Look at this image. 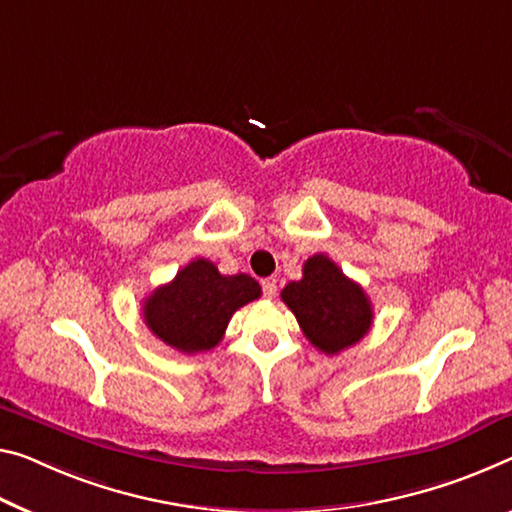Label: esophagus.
Instances as JSON below:
<instances>
[{
  "label": "esophagus",
  "instance_id": "obj_1",
  "mask_svg": "<svg viewBox=\"0 0 512 512\" xmlns=\"http://www.w3.org/2000/svg\"><path fill=\"white\" fill-rule=\"evenodd\" d=\"M261 286H263V295L267 297V300H272V297L277 295V279H265Z\"/></svg>",
  "mask_w": 512,
  "mask_h": 512
}]
</instances>
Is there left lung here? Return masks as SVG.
<instances>
[{"label": "left lung", "instance_id": "1", "mask_svg": "<svg viewBox=\"0 0 512 512\" xmlns=\"http://www.w3.org/2000/svg\"><path fill=\"white\" fill-rule=\"evenodd\" d=\"M281 300L295 313L311 345L325 355L359 343L373 325V306L364 288L325 254L304 263L302 279L290 281Z\"/></svg>", "mask_w": 512, "mask_h": 512}]
</instances>
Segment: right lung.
Wrapping results in <instances>:
<instances>
[{
    "label": "right lung",
    "instance_id": "add662e5",
    "mask_svg": "<svg viewBox=\"0 0 512 512\" xmlns=\"http://www.w3.org/2000/svg\"><path fill=\"white\" fill-rule=\"evenodd\" d=\"M261 297L249 274H219L217 265L194 258L174 281L155 288L144 302L148 329L178 352L196 355L222 341L226 325L240 306Z\"/></svg>",
    "mask_w": 512,
    "mask_h": 512
}]
</instances>
